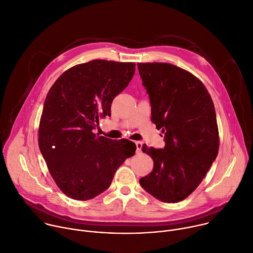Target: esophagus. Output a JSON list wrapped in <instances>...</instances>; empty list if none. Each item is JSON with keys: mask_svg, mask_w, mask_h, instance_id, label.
Returning a JSON list of instances; mask_svg holds the SVG:
<instances>
[{"mask_svg": "<svg viewBox=\"0 0 253 253\" xmlns=\"http://www.w3.org/2000/svg\"><path fill=\"white\" fill-rule=\"evenodd\" d=\"M135 146H136L135 153H136V154H140V153H141V146H142V143H141L140 141H135Z\"/></svg>", "mask_w": 253, "mask_h": 253, "instance_id": "34e87169", "label": "esophagus"}]
</instances>
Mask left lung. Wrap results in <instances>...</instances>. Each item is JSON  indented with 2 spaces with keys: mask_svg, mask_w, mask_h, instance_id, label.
Listing matches in <instances>:
<instances>
[{
  "mask_svg": "<svg viewBox=\"0 0 253 253\" xmlns=\"http://www.w3.org/2000/svg\"><path fill=\"white\" fill-rule=\"evenodd\" d=\"M151 105V122L165 133L161 149L142 145L154 161L140 185L164 203L186 198L215 161L219 135L214 105L200 80L168 63H138Z\"/></svg>",
  "mask_w": 253,
  "mask_h": 253,
  "instance_id": "8db88e82",
  "label": "left lung"
}]
</instances>
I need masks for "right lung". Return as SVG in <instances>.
Listing matches in <instances>:
<instances>
[{
	"instance_id": "obj_1",
	"label": "right lung",
	"mask_w": 253,
	"mask_h": 253,
	"mask_svg": "<svg viewBox=\"0 0 253 253\" xmlns=\"http://www.w3.org/2000/svg\"><path fill=\"white\" fill-rule=\"evenodd\" d=\"M134 63L93 60L72 67L49 88L39 126V146L58 187L76 200L104 192L135 143L93 133L111 116L114 98L128 84Z\"/></svg>"
}]
</instances>
